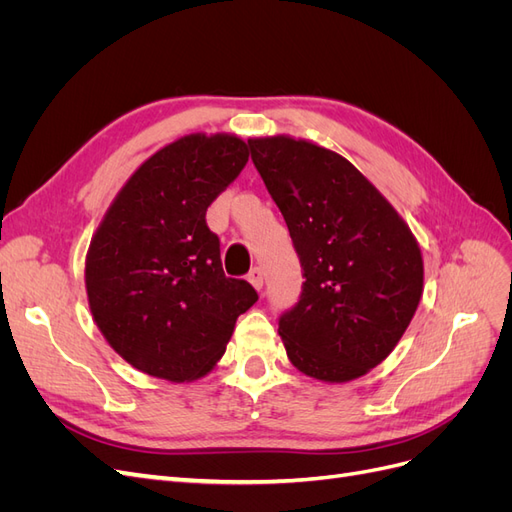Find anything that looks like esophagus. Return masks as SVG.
<instances>
[{
	"label": "esophagus",
	"mask_w": 512,
	"mask_h": 512,
	"mask_svg": "<svg viewBox=\"0 0 512 512\" xmlns=\"http://www.w3.org/2000/svg\"><path fill=\"white\" fill-rule=\"evenodd\" d=\"M247 280H250V284H252L256 290H260L262 284H265V273H262L260 267H254V269L250 271V275H247Z\"/></svg>",
	"instance_id": "1"
}]
</instances>
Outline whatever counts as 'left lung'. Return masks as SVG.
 <instances>
[{"label":"left lung","instance_id":"left-lung-1","mask_svg":"<svg viewBox=\"0 0 512 512\" xmlns=\"http://www.w3.org/2000/svg\"><path fill=\"white\" fill-rule=\"evenodd\" d=\"M303 269L299 303L280 318L290 363L322 382L365 376L393 352L423 294L412 230L361 170L292 136L247 141Z\"/></svg>","mask_w":512,"mask_h":512}]
</instances>
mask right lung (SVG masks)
<instances>
[{
    "instance_id": "obj_1",
    "label": "right lung",
    "mask_w": 512,
    "mask_h": 512,
    "mask_svg": "<svg viewBox=\"0 0 512 512\" xmlns=\"http://www.w3.org/2000/svg\"><path fill=\"white\" fill-rule=\"evenodd\" d=\"M235 134H188L136 168L89 243L85 288L111 348L153 378L192 382L222 359L237 318L256 301L226 277L207 207L239 177Z\"/></svg>"
}]
</instances>
